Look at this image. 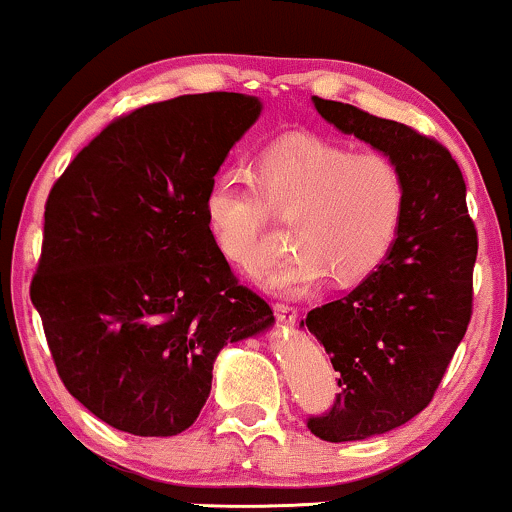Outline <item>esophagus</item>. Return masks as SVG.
<instances>
[{
    "label": "esophagus",
    "instance_id": "obj_1",
    "mask_svg": "<svg viewBox=\"0 0 512 512\" xmlns=\"http://www.w3.org/2000/svg\"><path fill=\"white\" fill-rule=\"evenodd\" d=\"M274 315L279 317L284 325H293V322H296V317H298V310L289 303H276L274 305Z\"/></svg>",
    "mask_w": 512,
    "mask_h": 512
}]
</instances>
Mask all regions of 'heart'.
<instances>
[{"instance_id": "1", "label": "heart", "mask_w": 512, "mask_h": 512, "mask_svg": "<svg viewBox=\"0 0 512 512\" xmlns=\"http://www.w3.org/2000/svg\"><path fill=\"white\" fill-rule=\"evenodd\" d=\"M404 209L407 182L392 158L313 137L272 146L255 182L219 175L202 204L216 252L240 272L267 260L268 211L291 221L293 252L257 274L260 286L281 296H301L330 274L337 284L366 279L395 248Z\"/></svg>"}]
</instances>
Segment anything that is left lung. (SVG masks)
Here are the masks:
<instances>
[{
	"instance_id": "left-lung-1",
	"label": "left lung",
	"mask_w": 512,
	"mask_h": 512,
	"mask_svg": "<svg viewBox=\"0 0 512 512\" xmlns=\"http://www.w3.org/2000/svg\"><path fill=\"white\" fill-rule=\"evenodd\" d=\"M339 132L383 151L407 182L402 231L387 260L349 296L301 320L330 354L339 395L308 428L330 443L407 424L436 395L472 317L477 228L455 158L436 139L349 103L313 96Z\"/></svg>"
}]
</instances>
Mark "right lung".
<instances>
[{"label":"right lung","instance_id":"1","mask_svg":"<svg viewBox=\"0 0 512 512\" xmlns=\"http://www.w3.org/2000/svg\"><path fill=\"white\" fill-rule=\"evenodd\" d=\"M260 113L255 96L226 91L144 105L52 185L31 301L69 395L117 431L190 428L219 351L274 322L216 252L202 211Z\"/></svg>","mask_w":512,"mask_h":512}]
</instances>
